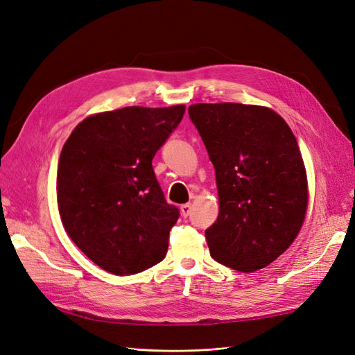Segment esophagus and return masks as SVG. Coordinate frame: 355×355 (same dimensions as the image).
<instances>
[{
  "label": "esophagus",
  "instance_id": "esophagus-1",
  "mask_svg": "<svg viewBox=\"0 0 355 355\" xmlns=\"http://www.w3.org/2000/svg\"><path fill=\"white\" fill-rule=\"evenodd\" d=\"M191 210H192V205L191 204H182L180 205V214L183 217H188L191 214Z\"/></svg>",
  "mask_w": 355,
  "mask_h": 355
}]
</instances>
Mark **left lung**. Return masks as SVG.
<instances>
[{
    "instance_id": "8db88e82",
    "label": "left lung",
    "mask_w": 355,
    "mask_h": 355,
    "mask_svg": "<svg viewBox=\"0 0 355 355\" xmlns=\"http://www.w3.org/2000/svg\"><path fill=\"white\" fill-rule=\"evenodd\" d=\"M188 112L216 170L218 216L205 230L210 254L234 270H260L292 245L307 214L298 142L268 107L200 103Z\"/></svg>"
}]
</instances>
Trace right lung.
<instances>
[{
  "label": "right lung",
  "mask_w": 355,
  "mask_h": 355,
  "mask_svg": "<svg viewBox=\"0 0 355 355\" xmlns=\"http://www.w3.org/2000/svg\"><path fill=\"white\" fill-rule=\"evenodd\" d=\"M185 105H132L83 119L63 145L57 204L67 235L91 261L117 276L160 263L179 210L166 202L153 158Z\"/></svg>",
  "instance_id": "right-lung-1"
}]
</instances>
